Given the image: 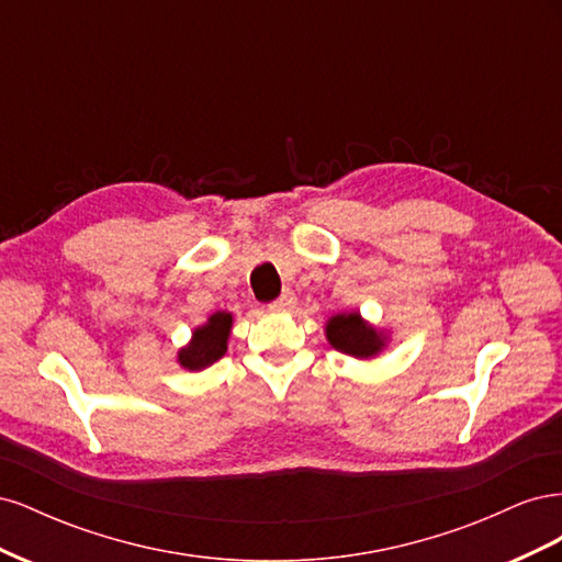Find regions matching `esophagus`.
Returning a JSON list of instances; mask_svg holds the SVG:
<instances>
[{
  "label": "esophagus",
  "mask_w": 562,
  "mask_h": 562,
  "mask_svg": "<svg viewBox=\"0 0 562 562\" xmlns=\"http://www.w3.org/2000/svg\"><path fill=\"white\" fill-rule=\"evenodd\" d=\"M295 304H297L295 293L293 291H283L281 297H277L274 302H269V310L271 312H288V310H293Z\"/></svg>",
  "instance_id": "34e87169"
}]
</instances>
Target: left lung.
<instances>
[{"instance_id":"8db88e82","label":"left lung","mask_w":562,"mask_h":562,"mask_svg":"<svg viewBox=\"0 0 562 562\" xmlns=\"http://www.w3.org/2000/svg\"><path fill=\"white\" fill-rule=\"evenodd\" d=\"M328 342L345 351L356 356V359H368V356H375L382 347L384 339L375 328H370L363 323L359 314H339L328 321Z\"/></svg>"}]
</instances>
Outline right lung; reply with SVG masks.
I'll return each instance as SVG.
<instances>
[{
    "label": "right lung",
    "instance_id": "right-lung-1",
    "mask_svg": "<svg viewBox=\"0 0 562 562\" xmlns=\"http://www.w3.org/2000/svg\"><path fill=\"white\" fill-rule=\"evenodd\" d=\"M232 330V314L217 312L209 318L206 326L194 330L190 347L178 353L180 366L187 370H201L215 361H220L227 351V337Z\"/></svg>",
    "mask_w": 562,
    "mask_h": 562
}]
</instances>
